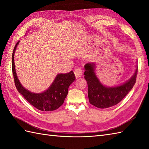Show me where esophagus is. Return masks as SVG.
Returning a JSON list of instances; mask_svg holds the SVG:
<instances>
[{"label":"esophagus","mask_w":149,"mask_h":149,"mask_svg":"<svg viewBox=\"0 0 149 149\" xmlns=\"http://www.w3.org/2000/svg\"><path fill=\"white\" fill-rule=\"evenodd\" d=\"M74 74L76 78L80 77L83 75V70L81 68H76L74 70Z\"/></svg>","instance_id":"esophagus-1"}]
</instances>
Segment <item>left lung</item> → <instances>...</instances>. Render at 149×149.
Wrapping results in <instances>:
<instances>
[{
  "mask_svg": "<svg viewBox=\"0 0 149 149\" xmlns=\"http://www.w3.org/2000/svg\"><path fill=\"white\" fill-rule=\"evenodd\" d=\"M94 68V63H87L84 66V74L88 84L89 102L98 108H107L116 105L126 96L136 83L137 69L133 76L122 85L113 88L104 86L95 74Z\"/></svg>",
  "mask_w": 149,
  "mask_h": 149,
  "instance_id": "obj_1",
  "label": "left lung"
}]
</instances>
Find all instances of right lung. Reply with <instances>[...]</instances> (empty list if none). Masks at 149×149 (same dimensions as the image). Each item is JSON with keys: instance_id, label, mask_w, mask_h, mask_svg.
Returning a JSON list of instances; mask_svg holds the SVG:
<instances>
[{"instance_id": "1", "label": "right lung", "mask_w": 149, "mask_h": 149, "mask_svg": "<svg viewBox=\"0 0 149 149\" xmlns=\"http://www.w3.org/2000/svg\"><path fill=\"white\" fill-rule=\"evenodd\" d=\"M18 43L19 42L15 45L12 54V72L17 90L27 102L38 109L44 111H50L58 109L62 106L66 97L67 96L69 86L75 79L74 72L71 71L68 74H58L49 89L43 93H34L30 92L22 86L15 72L14 53Z\"/></svg>"}]
</instances>
